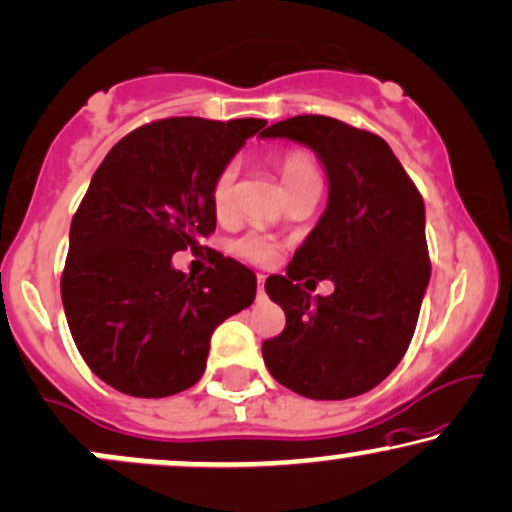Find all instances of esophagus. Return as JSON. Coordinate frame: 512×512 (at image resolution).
<instances>
[{
	"label": "esophagus",
	"instance_id": "1",
	"mask_svg": "<svg viewBox=\"0 0 512 512\" xmlns=\"http://www.w3.org/2000/svg\"><path fill=\"white\" fill-rule=\"evenodd\" d=\"M256 287H258V294H266V275H258Z\"/></svg>",
	"mask_w": 512,
	"mask_h": 512
}]
</instances>
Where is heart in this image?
<instances>
[{
	"mask_svg": "<svg viewBox=\"0 0 512 512\" xmlns=\"http://www.w3.org/2000/svg\"><path fill=\"white\" fill-rule=\"evenodd\" d=\"M278 172H280L285 191L297 189L299 184L309 182V179H318L314 160H311L304 150H287V153H282L278 160ZM237 174H239V167L234 165V162H227V165L218 172V177L213 179L210 201H213V210L218 218H230L232 215ZM232 251L239 258H244V261L266 266V263L275 261V256H278V244H275L270 237H266V234L249 232L232 244Z\"/></svg>",
	"mask_w": 512,
	"mask_h": 512,
	"instance_id": "1",
	"label": "heart"
}]
</instances>
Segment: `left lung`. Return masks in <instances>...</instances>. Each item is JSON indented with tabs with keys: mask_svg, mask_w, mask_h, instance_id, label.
Returning a JSON list of instances; mask_svg holds the SVG:
<instances>
[{
	"mask_svg": "<svg viewBox=\"0 0 512 512\" xmlns=\"http://www.w3.org/2000/svg\"><path fill=\"white\" fill-rule=\"evenodd\" d=\"M263 136L304 143L328 174L321 220L287 275L266 280L287 323L263 342V362L304 398H354L400 364L417 328L431 278L424 198L381 136L340 119L302 114ZM314 277L333 279L336 292L311 300L303 287Z\"/></svg>",
	"mask_w": 512,
	"mask_h": 512,
	"instance_id": "obj_1",
	"label": "left lung"
}]
</instances>
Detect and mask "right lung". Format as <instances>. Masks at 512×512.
Segmentation results:
<instances>
[{
    "instance_id": "1",
    "label": "right lung",
    "mask_w": 512,
    "mask_h": 512,
    "mask_svg": "<svg viewBox=\"0 0 512 512\" xmlns=\"http://www.w3.org/2000/svg\"><path fill=\"white\" fill-rule=\"evenodd\" d=\"M266 119L170 117L126 134L95 170L69 232L62 304L83 362L134 398H167L206 371L210 335L251 306L256 275L215 254L191 278L172 254L215 232L210 189Z\"/></svg>"
}]
</instances>
